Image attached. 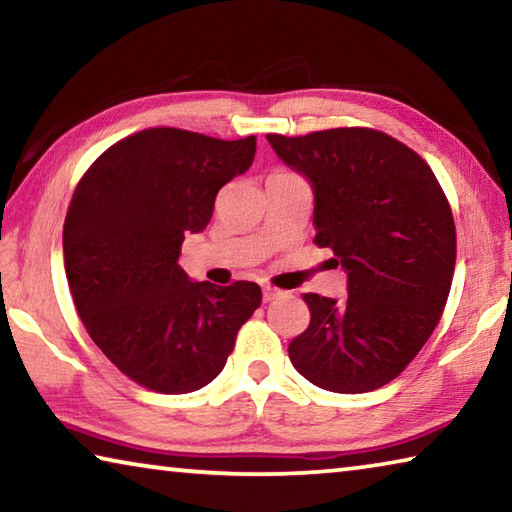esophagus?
Returning <instances> with one entry per match:
<instances>
[{"label":"esophagus","instance_id":"obj_1","mask_svg":"<svg viewBox=\"0 0 512 512\" xmlns=\"http://www.w3.org/2000/svg\"><path fill=\"white\" fill-rule=\"evenodd\" d=\"M262 296H264V302H271V300H275V298H280L282 291L275 289V287H268V284H264V287H262Z\"/></svg>","mask_w":512,"mask_h":512}]
</instances>
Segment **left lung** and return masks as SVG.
Masks as SVG:
<instances>
[{"label": "left lung", "mask_w": 512, "mask_h": 512, "mask_svg": "<svg viewBox=\"0 0 512 512\" xmlns=\"http://www.w3.org/2000/svg\"><path fill=\"white\" fill-rule=\"evenodd\" d=\"M314 189L316 244L348 273V298L305 293L309 327L289 343L302 377L332 393H368L422 350L452 289L456 228L418 153L372 128L266 135Z\"/></svg>", "instance_id": "8db88e82"}]
</instances>
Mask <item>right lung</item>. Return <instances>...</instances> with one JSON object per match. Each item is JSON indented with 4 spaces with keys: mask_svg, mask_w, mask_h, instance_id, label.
Here are the masks:
<instances>
[{
    "mask_svg": "<svg viewBox=\"0 0 512 512\" xmlns=\"http://www.w3.org/2000/svg\"><path fill=\"white\" fill-rule=\"evenodd\" d=\"M257 140L149 128L85 171L63 228L74 305L99 350L158 393L198 391L223 370L239 327L262 305L255 282H194L178 264L219 189L250 169Z\"/></svg>",
    "mask_w": 512,
    "mask_h": 512,
    "instance_id": "right-lung-1",
    "label": "right lung"
}]
</instances>
